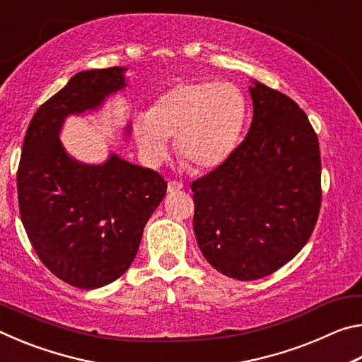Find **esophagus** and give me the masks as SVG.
<instances>
[{
  "label": "esophagus",
  "instance_id": "34e87169",
  "mask_svg": "<svg viewBox=\"0 0 362 362\" xmlns=\"http://www.w3.org/2000/svg\"><path fill=\"white\" fill-rule=\"evenodd\" d=\"M182 188H183V185H182L180 182L170 180V182L168 183V192H169V193H177V192H180Z\"/></svg>",
  "mask_w": 362,
  "mask_h": 362
}]
</instances>
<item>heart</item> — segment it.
I'll return each instance as SVG.
<instances>
[{"mask_svg": "<svg viewBox=\"0 0 362 362\" xmlns=\"http://www.w3.org/2000/svg\"><path fill=\"white\" fill-rule=\"evenodd\" d=\"M246 121V102L238 86L217 81H183L159 94L150 112L132 118L139 156L150 168L175 151L198 170L223 164L236 148Z\"/></svg>", "mask_w": 362, "mask_h": 362, "instance_id": "b5f03b06", "label": "heart"}]
</instances>
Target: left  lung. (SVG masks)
<instances>
[{"instance_id": "8db88e82", "label": "left lung", "mask_w": 362, "mask_h": 362, "mask_svg": "<svg viewBox=\"0 0 362 362\" xmlns=\"http://www.w3.org/2000/svg\"><path fill=\"white\" fill-rule=\"evenodd\" d=\"M254 115L243 144L192 183L196 243L225 276L252 281L292 260L321 206L317 136L289 97L252 79Z\"/></svg>"}]
</instances>
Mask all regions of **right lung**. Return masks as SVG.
<instances>
[{
	"label": "right lung",
	"mask_w": 362,
	"mask_h": 362,
	"mask_svg": "<svg viewBox=\"0 0 362 362\" xmlns=\"http://www.w3.org/2000/svg\"><path fill=\"white\" fill-rule=\"evenodd\" d=\"M126 66L79 71L30 121L17 170L21 218L40 260L65 283L97 289L136 259L146 222L166 194L155 170L116 153L88 164L60 142L71 115L100 110L127 86ZM131 124L124 127L129 137Z\"/></svg>",
	"instance_id": "obj_1"
}]
</instances>
